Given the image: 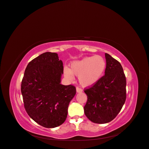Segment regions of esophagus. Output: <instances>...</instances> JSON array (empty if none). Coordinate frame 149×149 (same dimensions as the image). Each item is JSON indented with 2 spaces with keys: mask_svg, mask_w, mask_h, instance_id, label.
Returning <instances> with one entry per match:
<instances>
[{
  "mask_svg": "<svg viewBox=\"0 0 149 149\" xmlns=\"http://www.w3.org/2000/svg\"><path fill=\"white\" fill-rule=\"evenodd\" d=\"M77 93H81V92H82V89H80V87H77Z\"/></svg>",
  "mask_w": 149,
  "mask_h": 149,
  "instance_id": "34e87169",
  "label": "esophagus"
}]
</instances>
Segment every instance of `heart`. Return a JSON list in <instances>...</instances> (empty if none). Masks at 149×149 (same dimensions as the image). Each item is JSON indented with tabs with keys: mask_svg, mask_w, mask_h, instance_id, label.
<instances>
[{
	"mask_svg": "<svg viewBox=\"0 0 149 149\" xmlns=\"http://www.w3.org/2000/svg\"><path fill=\"white\" fill-rule=\"evenodd\" d=\"M106 61L100 55L87 56L80 60L72 62L71 69L63 68V74L69 80L73 79V74L78 76L79 83L87 87L95 85L104 74Z\"/></svg>",
	"mask_w": 149,
	"mask_h": 149,
	"instance_id": "b5f03b06",
	"label": "heart"
}]
</instances>
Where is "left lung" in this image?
Returning <instances> with one entry per match:
<instances>
[{
	"label": "left lung",
	"instance_id": "1",
	"mask_svg": "<svg viewBox=\"0 0 149 149\" xmlns=\"http://www.w3.org/2000/svg\"><path fill=\"white\" fill-rule=\"evenodd\" d=\"M105 56V75L84 91L87 96L85 114L92 122L100 124L114 120L126 100V78L122 66L110 54Z\"/></svg>",
	"mask_w": 149,
	"mask_h": 149
}]
</instances>
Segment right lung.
Masks as SVG:
<instances>
[{
	"instance_id": "1",
	"label": "right lung",
	"mask_w": 149,
	"mask_h": 149,
	"mask_svg": "<svg viewBox=\"0 0 149 149\" xmlns=\"http://www.w3.org/2000/svg\"><path fill=\"white\" fill-rule=\"evenodd\" d=\"M63 62L56 53L45 52L27 65L21 93L27 113L39 125L54 128L64 122L69 103L76 94L72 85L60 84Z\"/></svg>"
}]
</instances>
